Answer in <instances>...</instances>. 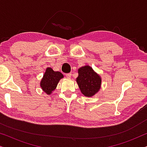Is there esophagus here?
<instances>
[{"label":"esophagus","instance_id":"34e87169","mask_svg":"<svg viewBox=\"0 0 147 147\" xmlns=\"http://www.w3.org/2000/svg\"><path fill=\"white\" fill-rule=\"evenodd\" d=\"M66 77H67V78H70L71 77V73H69V74H65Z\"/></svg>","mask_w":147,"mask_h":147}]
</instances>
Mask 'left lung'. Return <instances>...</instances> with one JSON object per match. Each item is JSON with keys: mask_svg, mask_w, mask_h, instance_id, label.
<instances>
[{"mask_svg": "<svg viewBox=\"0 0 147 147\" xmlns=\"http://www.w3.org/2000/svg\"><path fill=\"white\" fill-rule=\"evenodd\" d=\"M76 82L82 94L86 97H92L101 88L102 78L90 65H84L78 69Z\"/></svg>", "mask_w": 147, "mask_h": 147, "instance_id": "8db88e82", "label": "left lung"}]
</instances>
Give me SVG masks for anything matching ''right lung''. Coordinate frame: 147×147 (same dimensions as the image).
<instances>
[{
    "mask_svg": "<svg viewBox=\"0 0 147 147\" xmlns=\"http://www.w3.org/2000/svg\"><path fill=\"white\" fill-rule=\"evenodd\" d=\"M63 78V75L61 72L53 71L51 67H47L40 82V87L47 95H51Z\"/></svg>",
    "mask_w": 147,
    "mask_h": 147,
    "instance_id": "1",
    "label": "right lung"
}]
</instances>
